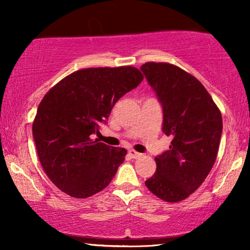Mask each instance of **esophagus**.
I'll use <instances>...</instances> for the list:
<instances>
[{
	"instance_id": "1",
	"label": "esophagus",
	"mask_w": 250,
	"mask_h": 250,
	"mask_svg": "<svg viewBox=\"0 0 250 250\" xmlns=\"http://www.w3.org/2000/svg\"><path fill=\"white\" fill-rule=\"evenodd\" d=\"M128 154L131 159H140V157L142 156L141 153H137V151H135V150H129Z\"/></svg>"
}]
</instances>
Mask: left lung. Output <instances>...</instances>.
I'll return each mask as SVG.
<instances>
[{"instance_id": "obj_1", "label": "left lung", "mask_w": 250, "mask_h": 250, "mask_svg": "<svg viewBox=\"0 0 250 250\" xmlns=\"http://www.w3.org/2000/svg\"><path fill=\"white\" fill-rule=\"evenodd\" d=\"M142 73L163 109L169 150L155 157L156 171L146 186L159 199L179 202L200 187L213 168L222 134L220 109L196 77L163 62L142 64Z\"/></svg>"}]
</instances>
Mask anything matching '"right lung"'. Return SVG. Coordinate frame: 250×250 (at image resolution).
Masks as SVG:
<instances>
[{
	"label": "right lung",
	"instance_id": "obj_1",
	"mask_svg": "<svg viewBox=\"0 0 250 250\" xmlns=\"http://www.w3.org/2000/svg\"><path fill=\"white\" fill-rule=\"evenodd\" d=\"M142 80L141 71L130 65L85 68L65 76L43 97L33 122L34 140L43 170L63 193L85 199L115 176L127 150L91 135Z\"/></svg>",
	"mask_w": 250,
	"mask_h": 250
}]
</instances>
